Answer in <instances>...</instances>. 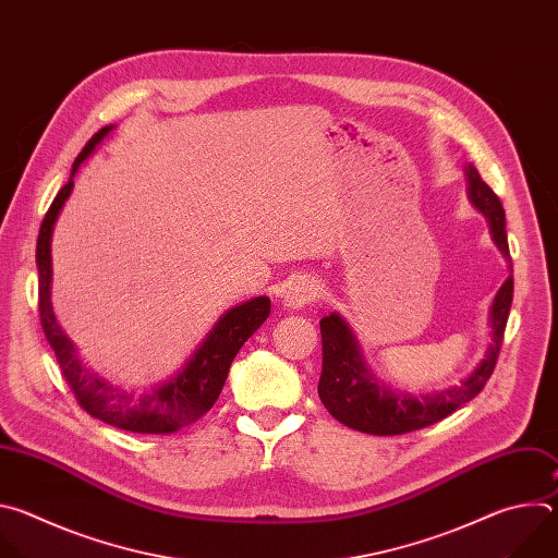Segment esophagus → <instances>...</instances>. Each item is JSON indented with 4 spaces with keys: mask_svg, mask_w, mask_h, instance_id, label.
Listing matches in <instances>:
<instances>
[{
    "mask_svg": "<svg viewBox=\"0 0 558 558\" xmlns=\"http://www.w3.org/2000/svg\"><path fill=\"white\" fill-rule=\"evenodd\" d=\"M317 298V282L313 278H298L295 282H291L284 291V306L298 311L304 308L306 304H311Z\"/></svg>",
    "mask_w": 558,
    "mask_h": 558,
    "instance_id": "esophagus-1",
    "label": "esophagus"
}]
</instances>
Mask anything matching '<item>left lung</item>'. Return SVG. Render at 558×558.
Returning a JSON list of instances; mask_svg holds the SVG:
<instances>
[{
	"label": "left lung",
	"mask_w": 558,
	"mask_h": 558,
	"mask_svg": "<svg viewBox=\"0 0 558 558\" xmlns=\"http://www.w3.org/2000/svg\"><path fill=\"white\" fill-rule=\"evenodd\" d=\"M465 181L470 205L488 220L497 250L510 263L506 211L501 207V201L482 181L474 166H465ZM512 291L514 280L512 276H508L490 306L493 342L488 344L480 364H476L457 386L420 395L397 390L381 377H377L373 368H368V362L349 323L340 313H329L320 320L323 375L320 384H317V395H320L323 404L340 424L368 435H404L448 417L465 402H470L472 397L480 395L486 381L490 379L504 342V331L512 304Z\"/></svg>",
	"instance_id": "8db88e82"
}]
</instances>
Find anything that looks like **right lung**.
<instances>
[{"mask_svg": "<svg viewBox=\"0 0 558 558\" xmlns=\"http://www.w3.org/2000/svg\"><path fill=\"white\" fill-rule=\"evenodd\" d=\"M112 130L114 125L101 128L88 141L84 151L76 156L68 183L61 187L41 222L37 238L41 327L57 355L65 381L86 413L121 430L170 435L194 424L216 404L233 357L269 317L271 300L267 295H256L227 308L214 323L209 333L198 342L194 353L185 360V364L177 368L172 377L158 381L141 395L110 384L106 377L97 375L82 362L76 347L63 333L52 311V231L65 201L72 194L74 174Z\"/></svg>", "mask_w": 558, "mask_h": 558, "instance_id": "1", "label": "right lung"}]
</instances>
